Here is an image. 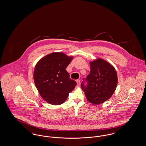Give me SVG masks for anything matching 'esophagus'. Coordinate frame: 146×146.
Wrapping results in <instances>:
<instances>
[{
    "mask_svg": "<svg viewBox=\"0 0 146 146\" xmlns=\"http://www.w3.org/2000/svg\"><path fill=\"white\" fill-rule=\"evenodd\" d=\"M76 83H77V86L79 87L80 86V80H76Z\"/></svg>",
    "mask_w": 146,
    "mask_h": 146,
    "instance_id": "obj_1",
    "label": "esophagus"
}]
</instances>
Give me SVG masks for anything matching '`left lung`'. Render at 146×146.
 Listing matches in <instances>:
<instances>
[{
    "label": "left lung",
    "mask_w": 146,
    "mask_h": 146,
    "mask_svg": "<svg viewBox=\"0 0 146 146\" xmlns=\"http://www.w3.org/2000/svg\"><path fill=\"white\" fill-rule=\"evenodd\" d=\"M90 72L85 80L87 84L85 86L82 81L81 88L89 102L101 104L110 99L115 90L117 73L111 64L101 58L90 62Z\"/></svg>",
    "instance_id": "left-lung-1"
}]
</instances>
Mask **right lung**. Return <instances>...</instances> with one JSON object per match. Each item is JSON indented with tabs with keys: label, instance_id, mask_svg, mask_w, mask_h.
<instances>
[{
	"label": "right lung",
	"instance_id": "obj_1",
	"mask_svg": "<svg viewBox=\"0 0 146 146\" xmlns=\"http://www.w3.org/2000/svg\"><path fill=\"white\" fill-rule=\"evenodd\" d=\"M73 59L62 52H53L41 58L35 66V85L42 98L50 104L64 103L76 83L70 78L67 67Z\"/></svg>",
	"mask_w": 146,
	"mask_h": 146
}]
</instances>
